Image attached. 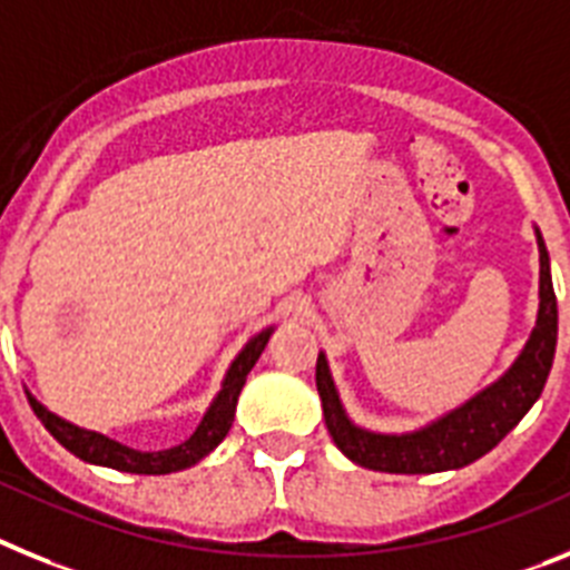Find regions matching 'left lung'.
Segmentation results:
<instances>
[{
	"label": "left lung",
	"mask_w": 570,
	"mask_h": 570,
	"mask_svg": "<svg viewBox=\"0 0 570 570\" xmlns=\"http://www.w3.org/2000/svg\"><path fill=\"white\" fill-rule=\"evenodd\" d=\"M537 246L539 309L537 324L524 341L522 353L493 384L424 428L410 430V433H375V430L358 428L341 404L326 355L318 353L315 384H318L321 407H324V422L333 442L350 462L367 470H381V473L459 470L482 459L522 422V415L542 395L553 353H557V295H553L551 281V257L539 229Z\"/></svg>",
	"instance_id": "8db88e82"
}]
</instances>
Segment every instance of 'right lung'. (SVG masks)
Here are the masks:
<instances>
[{"instance_id":"obj_1","label":"right lung","mask_w":570,"mask_h":570,"mask_svg":"<svg viewBox=\"0 0 570 570\" xmlns=\"http://www.w3.org/2000/svg\"><path fill=\"white\" fill-rule=\"evenodd\" d=\"M275 333V326H266L257 335H252L246 341V346L235 355V361L229 364L224 375V384H220V393L212 399L209 410L203 413L200 424H197L195 433L186 439V442L175 444L168 450H157V453H142V450L128 448L120 444L117 439H108V435L97 433V430L77 428V424L59 419L57 413L46 407L42 402H37V395L28 393V402H31L33 413L42 424H46L48 433L57 439L66 450H71L73 456L82 459L88 464H100V468L122 470V473H140V476H163V473H177V470H186L191 464L200 462L203 456H209L217 444L224 442L226 433H229L232 422H235V407L237 395L244 390L246 375L255 367V361L261 358L264 346L269 344V335Z\"/></svg>"}]
</instances>
